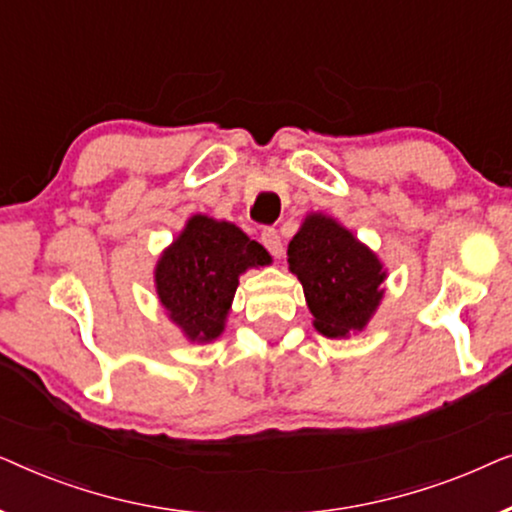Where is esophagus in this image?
Segmentation results:
<instances>
[{
    "label": "esophagus",
    "instance_id": "1",
    "mask_svg": "<svg viewBox=\"0 0 512 512\" xmlns=\"http://www.w3.org/2000/svg\"><path fill=\"white\" fill-rule=\"evenodd\" d=\"M261 242H263V247L270 251L272 256H282V251H284V247H282V237H279V233L275 228H263L261 230Z\"/></svg>",
    "mask_w": 512,
    "mask_h": 512
}]
</instances>
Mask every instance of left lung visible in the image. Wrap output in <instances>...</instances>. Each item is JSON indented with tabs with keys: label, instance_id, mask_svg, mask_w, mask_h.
<instances>
[{
	"label": "left lung",
	"instance_id": "obj_1",
	"mask_svg": "<svg viewBox=\"0 0 512 512\" xmlns=\"http://www.w3.org/2000/svg\"><path fill=\"white\" fill-rule=\"evenodd\" d=\"M289 265L303 284L314 326L328 338L361 331L380 305V261L328 216H307L289 244Z\"/></svg>",
	"mask_w": 512,
	"mask_h": 512
}]
</instances>
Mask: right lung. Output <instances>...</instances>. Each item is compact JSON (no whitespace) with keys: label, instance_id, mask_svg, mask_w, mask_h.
I'll return each instance as SVG.
<instances>
[{"label":"right lung","instance_id":"add662e5","mask_svg":"<svg viewBox=\"0 0 512 512\" xmlns=\"http://www.w3.org/2000/svg\"><path fill=\"white\" fill-rule=\"evenodd\" d=\"M270 263L268 251L233 223L193 216L156 268L158 298L191 340L219 338L240 275Z\"/></svg>","mask_w":512,"mask_h":512}]
</instances>
